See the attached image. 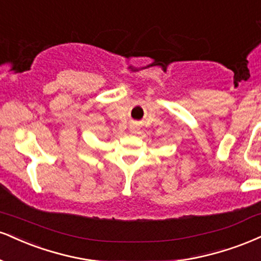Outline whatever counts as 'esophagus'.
Instances as JSON below:
<instances>
[{
  "instance_id": "esophagus-1",
  "label": "esophagus",
  "mask_w": 261,
  "mask_h": 261,
  "mask_svg": "<svg viewBox=\"0 0 261 261\" xmlns=\"http://www.w3.org/2000/svg\"><path fill=\"white\" fill-rule=\"evenodd\" d=\"M131 133H135V127H131Z\"/></svg>"
}]
</instances>
